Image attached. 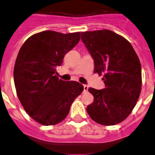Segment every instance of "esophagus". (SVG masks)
<instances>
[{
	"mask_svg": "<svg viewBox=\"0 0 155 155\" xmlns=\"http://www.w3.org/2000/svg\"><path fill=\"white\" fill-rule=\"evenodd\" d=\"M89 89V86L88 85H84V92H87Z\"/></svg>",
	"mask_w": 155,
	"mask_h": 155,
	"instance_id": "34e87169",
	"label": "esophagus"
}]
</instances>
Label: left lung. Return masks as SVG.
<instances>
[{
    "instance_id": "left-lung-1",
    "label": "left lung",
    "mask_w": 155,
    "mask_h": 155,
    "mask_svg": "<svg viewBox=\"0 0 155 155\" xmlns=\"http://www.w3.org/2000/svg\"><path fill=\"white\" fill-rule=\"evenodd\" d=\"M81 39L94 60V73L103 75L105 88H89L94 102L87 113L97 123L113 126L132 112L141 91V65L130 42L107 29L81 33Z\"/></svg>"
}]
</instances>
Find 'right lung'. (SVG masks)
Instances as JSON below:
<instances>
[{
    "label": "right lung",
    "mask_w": 155,
    "mask_h": 155,
    "mask_svg": "<svg viewBox=\"0 0 155 155\" xmlns=\"http://www.w3.org/2000/svg\"><path fill=\"white\" fill-rule=\"evenodd\" d=\"M80 35V32L42 31L29 37L18 53L14 68L17 96L26 113L39 124L60 123L83 92L81 84L61 81L56 71L65 55L79 42Z\"/></svg>",
    "instance_id": "1"
}]
</instances>
